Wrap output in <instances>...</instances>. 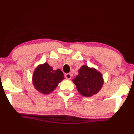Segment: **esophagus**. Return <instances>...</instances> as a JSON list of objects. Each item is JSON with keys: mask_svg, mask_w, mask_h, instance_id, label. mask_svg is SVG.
I'll list each match as a JSON object with an SVG mask.
<instances>
[{"mask_svg": "<svg viewBox=\"0 0 134 134\" xmlns=\"http://www.w3.org/2000/svg\"><path fill=\"white\" fill-rule=\"evenodd\" d=\"M65 78L67 79H70L71 78V74L70 73H68V74H65Z\"/></svg>", "mask_w": 134, "mask_h": 134, "instance_id": "1", "label": "esophagus"}]
</instances>
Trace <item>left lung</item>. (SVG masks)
Masks as SVG:
<instances>
[{
    "mask_svg": "<svg viewBox=\"0 0 134 134\" xmlns=\"http://www.w3.org/2000/svg\"><path fill=\"white\" fill-rule=\"evenodd\" d=\"M78 72L79 74L72 81L81 95L90 97L101 90L104 82L100 72L86 65L81 67Z\"/></svg>",
    "mask_w": 134,
    "mask_h": 134,
    "instance_id": "obj_1",
    "label": "left lung"
}]
</instances>
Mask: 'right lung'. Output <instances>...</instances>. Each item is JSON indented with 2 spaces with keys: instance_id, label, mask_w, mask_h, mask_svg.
Instances as JSON below:
<instances>
[{
  "instance_id": "1",
  "label": "right lung",
  "mask_w": 134,
  "mask_h": 134,
  "mask_svg": "<svg viewBox=\"0 0 134 134\" xmlns=\"http://www.w3.org/2000/svg\"><path fill=\"white\" fill-rule=\"evenodd\" d=\"M63 78V72L60 70H53L46 63L36 68L33 76V83L39 92L48 94L55 89Z\"/></svg>"
}]
</instances>
